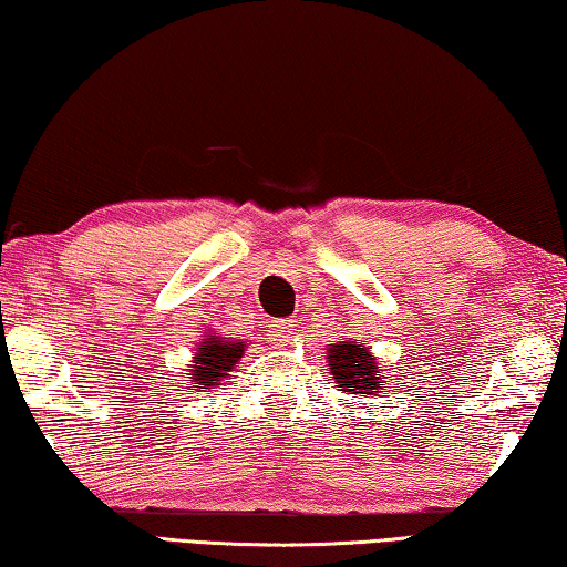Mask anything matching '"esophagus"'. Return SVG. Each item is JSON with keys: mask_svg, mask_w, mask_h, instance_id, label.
<instances>
[{"mask_svg": "<svg viewBox=\"0 0 567 567\" xmlns=\"http://www.w3.org/2000/svg\"><path fill=\"white\" fill-rule=\"evenodd\" d=\"M296 333V321H274L271 331H268V339H271L276 346H286L293 341Z\"/></svg>", "mask_w": 567, "mask_h": 567, "instance_id": "34e87169", "label": "esophagus"}]
</instances>
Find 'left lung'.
Listing matches in <instances>:
<instances>
[{"label":"left lung","instance_id":"8db88e82","mask_svg":"<svg viewBox=\"0 0 567 567\" xmlns=\"http://www.w3.org/2000/svg\"><path fill=\"white\" fill-rule=\"evenodd\" d=\"M329 369L331 381L339 383V391L343 393L375 395L383 389L379 361L373 359L365 346H359L355 341L331 343Z\"/></svg>","mask_w":567,"mask_h":567}]
</instances>
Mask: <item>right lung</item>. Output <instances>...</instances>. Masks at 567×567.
Instances as JSON below:
<instances>
[{
	"instance_id": "obj_1",
	"label": "right lung",
	"mask_w": 567,
	"mask_h": 567,
	"mask_svg": "<svg viewBox=\"0 0 567 567\" xmlns=\"http://www.w3.org/2000/svg\"><path fill=\"white\" fill-rule=\"evenodd\" d=\"M244 351V341H226L221 336L202 339V349L194 353V361L186 369V379L192 381L188 389H212V385H218V381L228 379V373L234 371V365L241 359Z\"/></svg>"
}]
</instances>
